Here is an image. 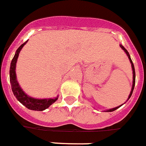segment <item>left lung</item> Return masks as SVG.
<instances>
[{
	"label": "left lung",
	"instance_id": "1",
	"mask_svg": "<svg viewBox=\"0 0 146 146\" xmlns=\"http://www.w3.org/2000/svg\"><path fill=\"white\" fill-rule=\"evenodd\" d=\"M119 46H120V48H122L123 50L124 51V52H125L126 54H127V57H128L129 60H130V62H131V68H132V71H133V83H132V88H131V92H130V95H129L128 96V98H127V100H128L129 98H131V96L132 93H133V91H134V88H135V66H134V64H133V62H132V60L131 58V56H130V54H129L128 51H127L125 49V48L123 46L122 44H119ZM126 101V102H127ZM125 103V102H124ZM123 104L120 105V106H117V107H115V108H113V109H110V110H105V112H113V111H114V110H117L118 108H119L121 106H123Z\"/></svg>",
	"mask_w": 146,
	"mask_h": 146
}]
</instances>
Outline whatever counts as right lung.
Here are the masks:
<instances>
[{
	"instance_id": "1",
	"label": "right lung",
	"mask_w": 146,
	"mask_h": 146,
	"mask_svg": "<svg viewBox=\"0 0 146 146\" xmlns=\"http://www.w3.org/2000/svg\"><path fill=\"white\" fill-rule=\"evenodd\" d=\"M27 41L28 40L23 43L16 50L14 57L11 60V66H10V70H9L11 89H12V92L15 96V98H17L18 101L21 102L27 109L35 110V111H43V110L48 109L51 105L53 104L54 102L57 100L58 96L54 98H35L29 96L24 92L23 89L21 88L19 84L18 83L17 76H16V73H15V68H16L17 59L18 57H19V54L20 53L21 49L23 48V46L27 44Z\"/></svg>"
}]
</instances>
